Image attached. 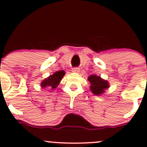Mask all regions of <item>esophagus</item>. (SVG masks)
<instances>
[{
	"instance_id": "1",
	"label": "esophagus",
	"mask_w": 147,
	"mask_h": 147,
	"mask_svg": "<svg viewBox=\"0 0 147 147\" xmlns=\"http://www.w3.org/2000/svg\"><path fill=\"white\" fill-rule=\"evenodd\" d=\"M72 71L73 72H80V69L78 67H74V68H72Z\"/></svg>"
}]
</instances>
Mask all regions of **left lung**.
Wrapping results in <instances>:
<instances>
[{"mask_svg":"<svg viewBox=\"0 0 147 147\" xmlns=\"http://www.w3.org/2000/svg\"><path fill=\"white\" fill-rule=\"evenodd\" d=\"M88 80L91 84L90 90L93 94L97 95H100L105 92V90L109 87V83L97 75H91L88 78Z\"/></svg>","mask_w":147,"mask_h":147,"instance_id":"obj_1","label":"left lung"}]
</instances>
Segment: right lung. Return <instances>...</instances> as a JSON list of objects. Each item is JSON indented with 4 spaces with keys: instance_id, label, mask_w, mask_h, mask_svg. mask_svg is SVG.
Listing matches in <instances>:
<instances>
[{
    "instance_id": "add662e5",
    "label": "right lung",
    "mask_w": 147,
    "mask_h": 147,
    "mask_svg": "<svg viewBox=\"0 0 147 147\" xmlns=\"http://www.w3.org/2000/svg\"><path fill=\"white\" fill-rule=\"evenodd\" d=\"M65 72L63 70H60L55 72L53 75H50L47 79L44 80L41 83V86L43 88L48 87L49 89H52V90L56 88L57 86L59 84V83H60V80H62V78L65 75Z\"/></svg>"
}]
</instances>
